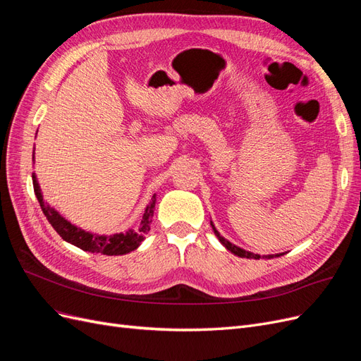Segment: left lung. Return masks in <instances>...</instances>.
<instances>
[{
	"label": "left lung",
	"instance_id": "obj_1",
	"mask_svg": "<svg viewBox=\"0 0 361 361\" xmlns=\"http://www.w3.org/2000/svg\"><path fill=\"white\" fill-rule=\"evenodd\" d=\"M211 226H212V228H214V233L216 235V238L220 239V243L228 250V251H232L233 255H236V256H239V257H247V259H260V255H255V253H250V251H247V250H244V248H239V247H236V245H233L232 243H228L227 239H224L220 233H218V231L215 228V226L212 224V221H211ZM279 256H281V255H276V257H279ZM262 257H265V259H271V257H274L272 255H268V256H262Z\"/></svg>",
	"mask_w": 361,
	"mask_h": 361
}]
</instances>
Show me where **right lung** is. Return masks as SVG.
I'll list each match as a JSON object with an SVG mask.
<instances>
[{
    "instance_id": "right-lung-1",
    "label": "right lung",
    "mask_w": 361,
    "mask_h": 361,
    "mask_svg": "<svg viewBox=\"0 0 361 361\" xmlns=\"http://www.w3.org/2000/svg\"><path fill=\"white\" fill-rule=\"evenodd\" d=\"M35 159V155H32ZM32 187H35V194L40 203L43 214H45L49 224L56 228V232L64 239V241L78 247L84 251H90V253H101L106 256H118L126 255L129 251H134L140 247V244L145 241V235L150 231L152 216H154V209L157 203V195L154 194L152 202L146 206L141 223L137 228H129L125 233H114V235H96L85 232L82 228L71 224L66 218H63L54 207L43 200V195L39 187V182L36 178V173H32Z\"/></svg>"
}]
</instances>
